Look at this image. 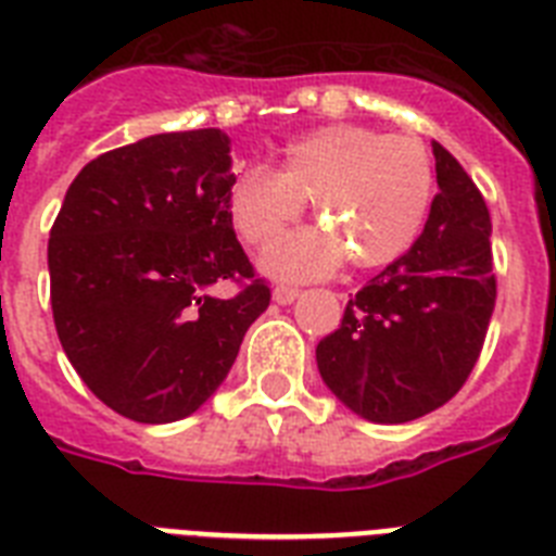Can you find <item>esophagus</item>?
<instances>
[{"label": "esophagus", "instance_id": "obj_1", "mask_svg": "<svg viewBox=\"0 0 556 556\" xmlns=\"http://www.w3.org/2000/svg\"><path fill=\"white\" fill-rule=\"evenodd\" d=\"M300 288H293V286H277L274 288V302L277 305H291L293 300H300Z\"/></svg>", "mask_w": 556, "mask_h": 556}]
</instances>
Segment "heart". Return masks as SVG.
<instances>
[{"label":"heart","mask_w":556,"mask_h":556,"mask_svg":"<svg viewBox=\"0 0 556 556\" xmlns=\"http://www.w3.org/2000/svg\"><path fill=\"white\" fill-rule=\"evenodd\" d=\"M435 194V166L418 138L362 124H333L291 141L279 172L254 166L226 198L242 242L263 249L300 220L314 200L321 228L288 237L265 254L268 274L321 277L350 256L356 268L399 260L424 228Z\"/></svg>","instance_id":"1"}]
</instances>
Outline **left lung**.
I'll return each instance as SVG.
<instances>
[{
    "mask_svg": "<svg viewBox=\"0 0 556 556\" xmlns=\"http://www.w3.org/2000/svg\"><path fill=\"white\" fill-rule=\"evenodd\" d=\"M438 194L413 249L348 300L316 344L330 393L376 424H407L458 393L478 362L497 296L492 220L472 177L438 141Z\"/></svg>",
    "mask_w": 556,
    "mask_h": 556,
    "instance_id": "left-lung-1",
    "label": "left lung"
}]
</instances>
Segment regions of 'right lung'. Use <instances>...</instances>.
Instances as JSON below:
<instances>
[{
    "label": "right lung",
    "instance_id": "obj_1",
    "mask_svg": "<svg viewBox=\"0 0 556 556\" xmlns=\"http://www.w3.org/2000/svg\"><path fill=\"white\" fill-rule=\"evenodd\" d=\"M228 143L220 129H191L104 152L50 228L59 342L92 395L132 421L200 409L270 302L228 220ZM220 281L241 291L220 301Z\"/></svg>",
    "mask_w": 556,
    "mask_h": 556
}]
</instances>
